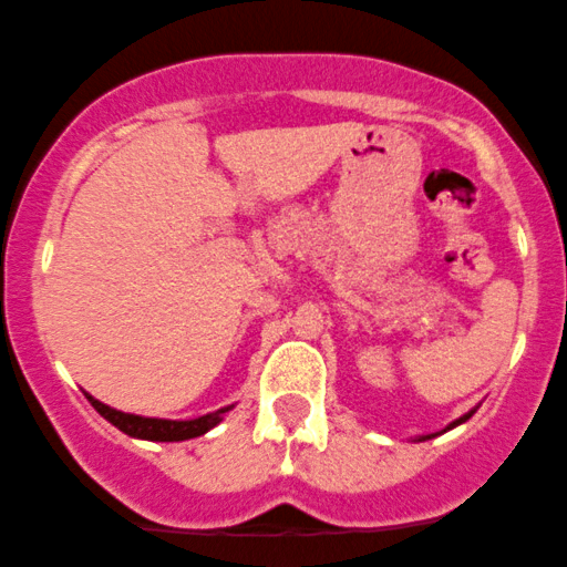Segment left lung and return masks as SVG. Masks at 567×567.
<instances>
[{
    "label": "left lung",
    "instance_id": "8db88e82",
    "mask_svg": "<svg viewBox=\"0 0 567 567\" xmlns=\"http://www.w3.org/2000/svg\"><path fill=\"white\" fill-rule=\"evenodd\" d=\"M474 412H476V409H471V412H465L463 416H457V420H455V422H450V425H446V427H444V431H441V433H446V431H452V427L463 425V422H465V420H471V416H474ZM433 435H439V433H431V435H416V439H414V441H427V439H433Z\"/></svg>",
    "mask_w": 567,
    "mask_h": 567
}]
</instances>
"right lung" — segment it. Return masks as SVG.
<instances>
[{
	"mask_svg": "<svg viewBox=\"0 0 567 567\" xmlns=\"http://www.w3.org/2000/svg\"><path fill=\"white\" fill-rule=\"evenodd\" d=\"M85 398L91 401V406L96 409L104 420L112 422L117 431H123L132 439H142V441H188L196 439V435H204L207 431H213L215 425H220L226 412H231V406H223L217 412H209L204 416H196V420H158V416H140V414H128V412H117V409L107 406V403L96 401V398L85 393Z\"/></svg>",
	"mask_w": 567,
	"mask_h": 567,
	"instance_id": "obj_1",
	"label": "right lung"
}]
</instances>
